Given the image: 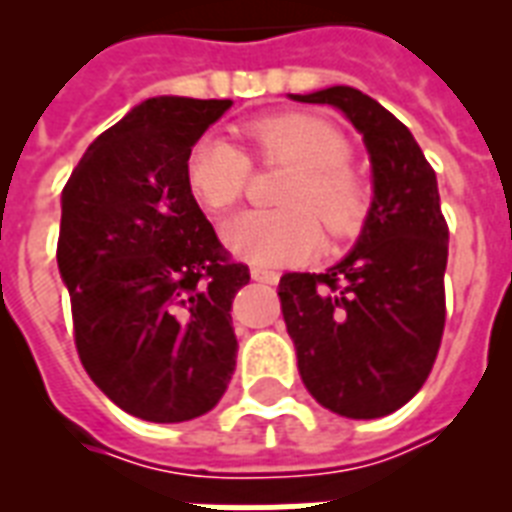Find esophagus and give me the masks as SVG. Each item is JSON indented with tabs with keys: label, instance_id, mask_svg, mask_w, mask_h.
Wrapping results in <instances>:
<instances>
[{
	"label": "esophagus",
	"instance_id": "esophagus-1",
	"mask_svg": "<svg viewBox=\"0 0 512 512\" xmlns=\"http://www.w3.org/2000/svg\"><path fill=\"white\" fill-rule=\"evenodd\" d=\"M249 273H252V279L263 281V284H276V281H279V273L271 271V268H265V265H252Z\"/></svg>",
	"mask_w": 512,
	"mask_h": 512
}]
</instances>
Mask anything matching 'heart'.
<instances>
[{
	"label": "heart",
	"mask_w": 512,
	"mask_h": 512,
	"mask_svg": "<svg viewBox=\"0 0 512 512\" xmlns=\"http://www.w3.org/2000/svg\"><path fill=\"white\" fill-rule=\"evenodd\" d=\"M244 135L263 164L295 167L281 204L284 209H249L225 225V247L257 265L305 260L321 244V225L332 239H345L361 225L366 188L348 167L345 135L311 114H276L244 124ZM188 188L201 207L223 215L244 196L252 162L223 138H201L185 164Z\"/></svg>",
	"instance_id": "b5f03b06"
}]
</instances>
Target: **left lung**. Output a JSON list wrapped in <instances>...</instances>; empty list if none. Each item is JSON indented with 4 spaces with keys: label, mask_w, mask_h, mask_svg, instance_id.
Wrapping results in <instances>:
<instances>
[{
    "label": "left lung",
    "mask_w": 512,
    "mask_h": 512,
    "mask_svg": "<svg viewBox=\"0 0 512 512\" xmlns=\"http://www.w3.org/2000/svg\"><path fill=\"white\" fill-rule=\"evenodd\" d=\"M340 108L364 135L374 196L356 247L324 273H284L281 313L305 388L329 412L374 420L425 385L446 321L449 228L412 132L353 87L292 95Z\"/></svg>",
    "instance_id": "left-lung-1"
}]
</instances>
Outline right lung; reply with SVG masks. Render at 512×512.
I'll use <instances>...</instances> for the list:
<instances>
[{
  "mask_svg": "<svg viewBox=\"0 0 512 512\" xmlns=\"http://www.w3.org/2000/svg\"><path fill=\"white\" fill-rule=\"evenodd\" d=\"M231 100H143L106 130L60 196L58 268L92 382L132 417L185 422L236 369L233 263L185 177L196 140Z\"/></svg>",
  "mask_w": 512,
  "mask_h": 512,
  "instance_id": "right-lung-1",
  "label": "right lung"
}]
</instances>
